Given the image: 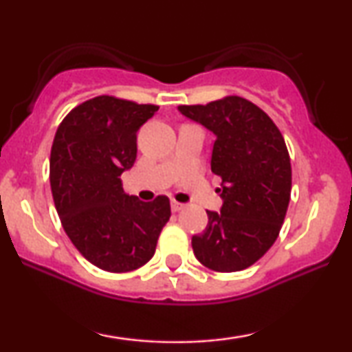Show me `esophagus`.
<instances>
[{
    "label": "esophagus",
    "mask_w": 352,
    "mask_h": 352,
    "mask_svg": "<svg viewBox=\"0 0 352 352\" xmlns=\"http://www.w3.org/2000/svg\"><path fill=\"white\" fill-rule=\"evenodd\" d=\"M182 208H184V205L179 204V201H176V200L171 201V210H173V211H179V210H182Z\"/></svg>",
    "instance_id": "34e87169"
}]
</instances>
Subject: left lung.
Instances as JSON below:
<instances>
[{
    "label": "left lung",
    "mask_w": 352,
    "mask_h": 352,
    "mask_svg": "<svg viewBox=\"0 0 352 352\" xmlns=\"http://www.w3.org/2000/svg\"><path fill=\"white\" fill-rule=\"evenodd\" d=\"M184 117L216 136L211 171L223 179L221 213L192 237L194 254L216 272L243 271L272 247L292 194V165L276 123L258 105L228 96L206 105H179Z\"/></svg>",
    "instance_id": "1"
}]
</instances>
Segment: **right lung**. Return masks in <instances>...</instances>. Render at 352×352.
I'll return each mask as SVG.
<instances>
[{"mask_svg": "<svg viewBox=\"0 0 352 352\" xmlns=\"http://www.w3.org/2000/svg\"><path fill=\"white\" fill-rule=\"evenodd\" d=\"M157 110L98 96L70 110L56 131L50 181L57 214L75 248L102 271L129 272L151 261L171 216L168 197L142 201L120 179L136 160L138 129Z\"/></svg>", "mask_w": 352, "mask_h": 352, "instance_id": "1", "label": "right lung"}]
</instances>
